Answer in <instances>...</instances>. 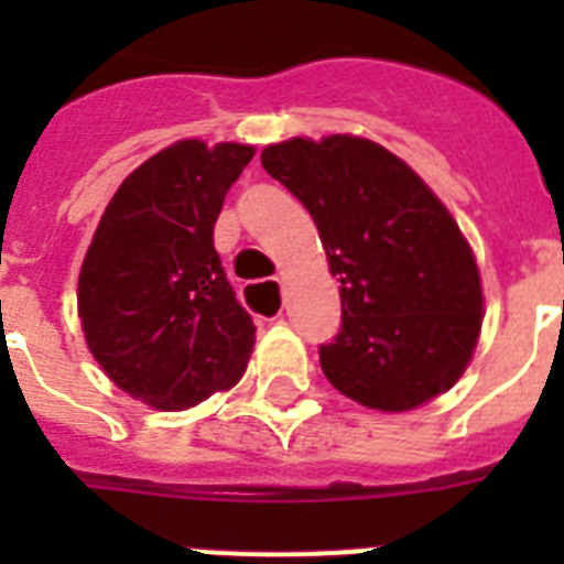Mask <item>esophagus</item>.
<instances>
[{"label": "esophagus", "instance_id": "1", "mask_svg": "<svg viewBox=\"0 0 564 564\" xmlns=\"http://www.w3.org/2000/svg\"><path fill=\"white\" fill-rule=\"evenodd\" d=\"M276 288H279V285H276Z\"/></svg>", "mask_w": 564, "mask_h": 564}]
</instances>
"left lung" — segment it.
<instances>
[{
    "label": "left lung",
    "mask_w": 564,
    "mask_h": 564,
    "mask_svg": "<svg viewBox=\"0 0 564 564\" xmlns=\"http://www.w3.org/2000/svg\"><path fill=\"white\" fill-rule=\"evenodd\" d=\"M262 166L311 212L341 288L327 381L381 412L432 401L463 376L482 325L475 253L426 183L367 138H293Z\"/></svg>",
    "instance_id": "left-lung-1"
}]
</instances>
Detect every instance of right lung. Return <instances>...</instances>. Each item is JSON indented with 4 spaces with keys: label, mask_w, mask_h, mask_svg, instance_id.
<instances>
[{
    "label": "right lung",
    "mask_w": 564,
    "mask_h": 564,
    "mask_svg": "<svg viewBox=\"0 0 564 564\" xmlns=\"http://www.w3.org/2000/svg\"><path fill=\"white\" fill-rule=\"evenodd\" d=\"M242 143L177 141L118 186L78 273V316L101 370L147 406L188 410L242 378L248 311L214 251Z\"/></svg>",
    "instance_id": "1"
}]
</instances>
